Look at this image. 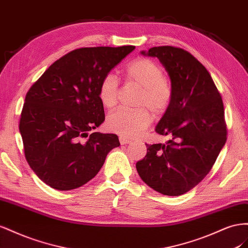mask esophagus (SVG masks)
<instances>
[{"mask_svg": "<svg viewBox=\"0 0 248 248\" xmlns=\"http://www.w3.org/2000/svg\"><path fill=\"white\" fill-rule=\"evenodd\" d=\"M119 141H120V144H122V145L129 144V143H131V142H132V141H131L130 139L125 138V137H119Z\"/></svg>", "mask_w": 248, "mask_h": 248, "instance_id": "34e87169", "label": "esophagus"}]
</instances>
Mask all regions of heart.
<instances>
[{
	"mask_svg": "<svg viewBox=\"0 0 248 248\" xmlns=\"http://www.w3.org/2000/svg\"><path fill=\"white\" fill-rule=\"evenodd\" d=\"M128 84L141 89L136 106L138 110L119 109L107 117L108 128L125 137H137L151 124L152 116L164 113L171 101L172 91L165 80V74L153 60L139 58L131 62L124 70ZM117 78L109 74L103 78L98 87V97L105 108H114L118 102Z\"/></svg>",
	"mask_w": 248,
	"mask_h": 248,
	"instance_id": "obj_1",
	"label": "heart"
}]
</instances>
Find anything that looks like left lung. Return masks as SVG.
<instances>
[{
  "mask_svg": "<svg viewBox=\"0 0 248 248\" xmlns=\"http://www.w3.org/2000/svg\"><path fill=\"white\" fill-rule=\"evenodd\" d=\"M141 54L157 57L165 67L172 96L155 126L169 140L146 144L136 168L147 186L179 196L203 180L225 144L223 103L206 67L185 49L155 46Z\"/></svg>",
  "mask_w": 248,
  "mask_h": 248,
  "instance_id": "8db88e82",
  "label": "left lung"
}]
</instances>
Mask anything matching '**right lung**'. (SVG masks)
<instances>
[{"instance_id":"1","label":"right lung","mask_w":248,"mask_h":248,"mask_svg":"<svg viewBox=\"0 0 248 248\" xmlns=\"http://www.w3.org/2000/svg\"><path fill=\"white\" fill-rule=\"evenodd\" d=\"M134 49H75L55 61L27 93L19 120L25 155L49 187L66 191L83 186L120 145L115 134L89 132L105 120L98 97L103 78Z\"/></svg>"}]
</instances>
